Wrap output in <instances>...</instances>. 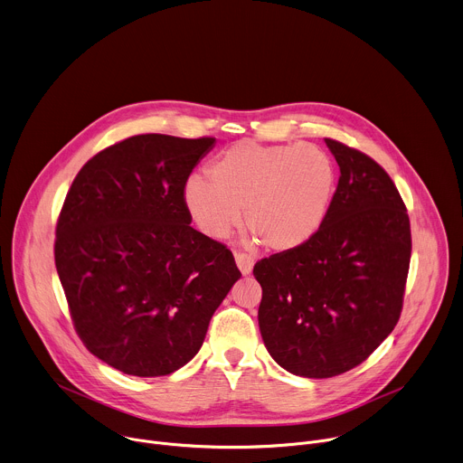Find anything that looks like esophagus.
Instances as JSON below:
<instances>
[{
	"mask_svg": "<svg viewBox=\"0 0 463 463\" xmlns=\"http://www.w3.org/2000/svg\"><path fill=\"white\" fill-rule=\"evenodd\" d=\"M234 260H236V265H238V269H240V272H241L243 276H247V274L252 272V265H254V258H252V256L243 254V252H236V254H234Z\"/></svg>",
	"mask_w": 463,
	"mask_h": 463,
	"instance_id": "obj_1",
	"label": "esophagus"
}]
</instances>
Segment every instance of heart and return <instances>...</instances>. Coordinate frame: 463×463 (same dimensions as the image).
I'll return each mask as SVG.
<instances>
[{"mask_svg":"<svg viewBox=\"0 0 463 463\" xmlns=\"http://www.w3.org/2000/svg\"><path fill=\"white\" fill-rule=\"evenodd\" d=\"M209 180L191 176L185 209L211 240H225L245 214V229L272 252L310 241L323 227L335 193V167L312 144L263 146L250 140L225 149Z\"/></svg>","mask_w":463,"mask_h":463,"instance_id":"heart-1","label":"heart"}]
</instances>
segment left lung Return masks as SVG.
I'll return each mask as SVG.
<instances>
[{
  "label": "left lung",
  "mask_w": 463,
  "mask_h": 463,
  "mask_svg": "<svg viewBox=\"0 0 463 463\" xmlns=\"http://www.w3.org/2000/svg\"><path fill=\"white\" fill-rule=\"evenodd\" d=\"M325 140L341 176L323 227L252 270L269 354L308 379L359 366L393 332L411 260L408 209L390 175L363 151Z\"/></svg>",
  "instance_id": "1"
}]
</instances>
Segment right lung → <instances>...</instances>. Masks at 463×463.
<instances>
[{"label":"right lung","instance_id":"obj_1","mask_svg":"<svg viewBox=\"0 0 463 463\" xmlns=\"http://www.w3.org/2000/svg\"><path fill=\"white\" fill-rule=\"evenodd\" d=\"M213 137L135 135L91 156L55 227V269L73 328L102 363L162 377L202 348L241 278L227 245L191 227L184 189Z\"/></svg>","mask_w":463,"mask_h":463}]
</instances>
